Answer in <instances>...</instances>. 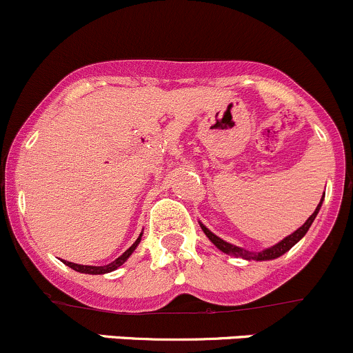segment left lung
I'll use <instances>...</instances> for the list:
<instances>
[{"instance_id": "1", "label": "left lung", "mask_w": 353, "mask_h": 353, "mask_svg": "<svg viewBox=\"0 0 353 353\" xmlns=\"http://www.w3.org/2000/svg\"><path fill=\"white\" fill-rule=\"evenodd\" d=\"M323 198H325V194H323ZM323 198H321L320 205L316 206L314 213L311 214L310 218H307L306 223H304L303 226H299V228L296 230L294 233H291V235H289V236H285L284 240H281L279 243H276V245H274V247L265 248V250H262V252H248V250H245V248L236 247V245H232V243L225 242V240H221L220 236L214 235L213 232H210V230H208L205 225H203V223H199V225H201V230H203V232H205V235L208 236V239H210L211 242L216 245V247L220 248L221 252H225V254L235 255V257L247 259V261H272V259H277V257H281V255H284L285 252L289 250V248L294 247V245L298 243L304 235H306V232H307V230H310L311 223H313L314 218H316L318 211H320L321 203H323Z\"/></svg>"}]
</instances>
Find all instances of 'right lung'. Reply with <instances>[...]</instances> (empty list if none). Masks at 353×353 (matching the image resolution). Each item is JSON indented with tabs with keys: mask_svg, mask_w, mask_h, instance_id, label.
Listing matches in <instances>:
<instances>
[{
	"mask_svg": "<svg viewBox=\"0 0 353 353\" xmlns=\"http://www.w3.org/2000/svg\"><path fill=\"white\" fill-rule=\"evenodd\" d=\"M140 240H142V233H140L139 239L135 240V243H133L128 250H125L123 254L117 259V261H113L108 265H98V267L96 265H81V264H74V262H68V261H64V264L69 265L70 269L77 270V272H83V274H92V276H96V274H108V272H111V270H114V269H118L120 265H123V262L133 254V250H135L137 245L140 243Z\"/></svg>",
	"mask_w": 353,
	"mask_h": 353,
	"instance_id": "add662e5",
	"label": "right lung"
}]
</instances>
